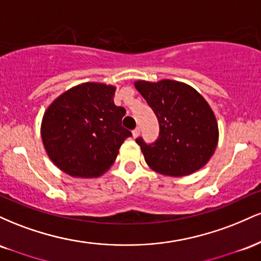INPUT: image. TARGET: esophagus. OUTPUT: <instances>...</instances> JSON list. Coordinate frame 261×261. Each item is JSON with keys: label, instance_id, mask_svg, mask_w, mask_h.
I'll return each mask as SVG.
<instances>
[{"label": "esophagus", "instance_id": "obj_1", "mask_svg": "<svg viewBox=\"0 0 261 261\" xmlns=\"http://www.w3.org/2000/svg\"><path fill=\"white\" fill-rule=\"evenodd\" d=\"M139 135H140V127H136V128H135V130L133 131V136L135 137V139H136V137L139 136Z\"/></svg>", "mask_w": 261, "mask_h": 261}]
</instances>
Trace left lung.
Listing matches in <instances>:
<instances>
[{"instance_id": "left-lung-1", "label": "left lung", "mask_w": 261, "mask_h": 261, "mask_svg": "<svg viewBox=\"0 0 261 261\" xmlns=\"http://www.w3.org/2000/svg\"><path fill=\"white\" fill-rule=\"evenodd\" d=\"M136 89L152 108L160 124L153 143L136 139L146 163L164 175L182 176L207 163L218 142L215 114L193 87L172 80L137 81Z\"/></svg>"}]
</instances>
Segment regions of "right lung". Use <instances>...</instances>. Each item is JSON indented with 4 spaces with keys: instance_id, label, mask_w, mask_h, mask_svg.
I'll list each match as a JSON object with an SVG mask.
<instances>
[{
    "instance_id": "1",
    "label": "right lung",
    "mask_w": 261,
    "mask_h": 261,
    "mask_svg": "<svg viewBox=\"0 0 261 261\" xmlns=\"http://www.w3.org/2000/svg\"><path fill=\"white\" fill-rule=\"evenodd\" d=\"M115 87L83 83L68 89L47 108L41 139L51 161L79 178L99 176L110 168L125 139L126 110L114 104Z\"/></svg>"
}]
</instances>
